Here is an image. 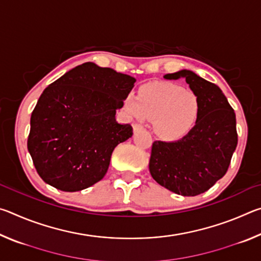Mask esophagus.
<instances>
[{"label":"esophagus","instance_id":"1","mask_svg":"<svg viewBox=\"0 0 261 261\" xmlns=\"http://www.w3.org/2000/svg\"><path fill=\"white\" fill-rule=\"evenodd\" d=\"M143 129H144V125L139 124V123H135V124H134V132H138L140 130H143Z\"/></svg>","mask_w":261,"mask_h":261}]
</instances>
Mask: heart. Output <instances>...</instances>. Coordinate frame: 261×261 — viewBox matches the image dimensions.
<instances>
[{
  "mask_svg": "<svg viewBox=\"0 0 261 261\" xmlns=\"http://www.w3.org/2000/svg\"><path fill=\"white\" fill-rule=\"evenodd\" d=\"M124 108L132 117L153 120L156 134L166 139L182 137L197 122L199 99L192 91L173 83H149L138 95L127 94Z\"/></svg>",
  "mask_w": 261,
  "mask_h": 261,
  "instance_id": "1",
  "label": "heart"
}]
</instances>
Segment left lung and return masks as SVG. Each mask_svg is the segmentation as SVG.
<instances>
[{
	"instance_id": "left-lung-1",
	"label": "left lung",
	"mask_w": 261,
	"mask_h": 261,
	"mask_svg": "<svg viewBox=\"0 0 261 261\" xmlns=\"http://www.w3.org/2000/svg\"><path fill=\"white\" fill-rule=\"evenodd\" d=\"M165 78L185 79L199 99V115L180 139L154 141L149 173L171 192L198 196L227 173L238 141L236 115L218 85L190 70L168 73Z\"/></svg>"
}]
</instances>
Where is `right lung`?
I'll list each match as a JSON object with an SVG mask.
<instances>
[{"mask_svg": "<svg viewBox=\"0 0 261 261\" xmlns=\"http://www.w3.org/2000/svg\"><path fill=\"white\" fill-rule=\"evenodd\" d=\"M135 82L86 62L45 88L31 115L28 148L47 184L74 192L103 178L114 148L134 134L115 114Z\"/></svg>", "mask_w": 261, "mask_h": 261, "instance_id": "1", "label": "right lung"}]
</instances>
